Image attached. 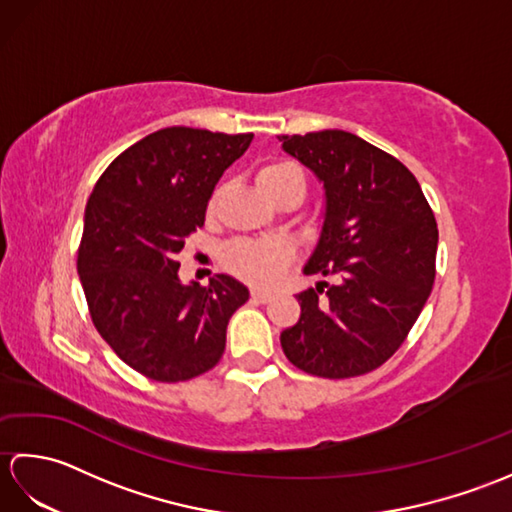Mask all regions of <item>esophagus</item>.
I'll return each mask as SVG.
<instances>
[{
	"label": "esophagus",
	"mask_w": 512,
	"mask_h": 512,
	"mask_svg": "<svg viewBox=\"0 0 512 512\" xmlns=\"http://www.w3.org/2000/svg\"><path fill=\"white\" fill-rule=\"evenodd\" d=\"M250 297H253L257 303H268L275 295H273V292H266V290H253V292H250Z\"/></svg>",
	"instance_id": "obj_1"
}]
</instances>
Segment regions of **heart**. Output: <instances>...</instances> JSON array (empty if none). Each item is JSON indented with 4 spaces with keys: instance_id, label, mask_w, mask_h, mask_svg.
I'll list each match as a JSON object with an SVG mask.
<instances>
[{
    "instance_id": "b5f03b06",
    "label": "heart",
    "mask_w": 512,
    "mask_h": 512,
    "mask_svg": "<svg viewBox=\"0 0 512 512\" xmlns=\"http://www.w3.org/2000/svg\"><path fill=\"white\" fill-rule=\"evenodd\" d=\"M257 189L266 200L279 204L284 200H301L306 193V173L292 160H268L255 171ZM220 191L213 193L209 209H213ZM295 257L288 242H235L224 248L222 264L235 277L255 286H273L284 275Z\"/></svg>"
}]
</instances>
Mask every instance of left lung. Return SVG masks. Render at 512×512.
Masks as SVG:
<instances>
[{"instance_id": "obj_1", "label": "left lung", "mask_w": 512, "mask_h": 512, "mask_svg": "<svg viewBox=\"0 0 512 512\" xmlns=\"http://www.w3.org/2000/svg\"><path fill=\"white\" fill-rule=\"evenodd\" d=\"M325 187L319 244L303 273L334 277L297 295L281 332L288 361L321 378L380 367L405 343L436 281L438 224L416 176L343 129L279 136Z\"/></svg>"}]
</instances>
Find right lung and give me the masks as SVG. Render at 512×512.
Instances as JSON below:
<instances>
[{
  "label": "right lung",
  "mask_w": 512,
  "mask_h": 512,
  "mask_svg": "<svg viewBox=\"0 0 512 512\" xmlns=\"http://www.w3.org/2000/svg\"><path fill=\"white\" fill-rule=\"evenodd\" d=\"M250 140L158 129L112 160L85 206L76 270L94 328L123 363L158 383L220 363L228 319L248 301V288L228 275L182 286L176 255L204 226L217 180Z\"/></svg>",
  "instance_id": "right-lung-1"
}]
</instances>
